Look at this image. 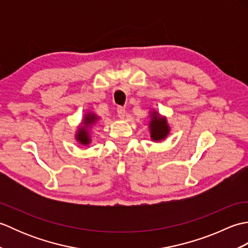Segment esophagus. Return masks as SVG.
<instances>
[{
	"mask_svg": "<svg viewBox=\"0 0 248 248\" xmlns=\"http://www.w3.org/2000/svg\"><path fill=\"white\" fill-rule=\"evenodd\" d=\"M117 114L119 118H124L125 116V108L123 107H118L117 108Z\"/></svg>",
	"mask_w": 248,
	"mask_h": 248,
	"instance_id": "34e87169",
	"label": "esophagus"
}]
</instances>
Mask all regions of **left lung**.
I'll list each match as a JSON object with an SVG mask.
<instances>
[{"instance_id": "left-lung-1", "label": "left lung", "mask_w": 248, "mask_h": 248, "mask_svg": "<svg viewBox=\"0 0 248 248\" xmlns=\"http://www.w3.org/2000/svg\"><path fill=\"white\" fill-rule=\"evenodd\" d=\"M151 121H150V131H151V138L154 140H161L166 138L168 134V125L165 119L161 117H157L156 113L151 115Z\"/></svg>"}]
</instances>
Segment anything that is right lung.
I'll return each instance as SVG.
<instances>
[{
    "mask_svg": "<svg viewBox=\"0 0 248 248\" xmlns=\"http://www.w3.org/2000/svg\"><path fill=\"white\" fill-rule=\"evenodd\" d=\"M94 120H96V116L93 115V114H89L85 117V121H84V123H85L86 125H88V124H92L93 123H94ZM78 133L77 135L78 140L83 145H87L89 143V139H88V134L86 132L85 128H82Z\"/></svg>",
    "mask_w": 248,
    "mask_h": 248,
    "instance_id": "right-lung-1",
    "label": "right lung"
}]
</instances>
